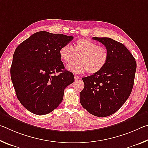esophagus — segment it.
Segmentation results:
<instances>
[{"mask_svg":"<svg viewBox=\"0 0 148 148\" xmlns=\"http://www.w3.org/2000/svg\"><path fill=\"white\" fill-rule=\"evenodd\" d=\"M74 79L75 80H78L80 79V77L79 76H77V75H74Z\"/></svg>","mask_w":148,"mask_h":148,"instance_id":"1","label":"esophagus"}]
</instances>
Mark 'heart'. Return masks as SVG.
Segmentation results:
<instances>
[{"mask_svg":"<svg viewBox=\"0 0 148 148\" xmlns=\"http://www.w3.org/2000/svg\"><path fill=\"white\" fill-rule=\"evenodd\" d=\"M59 56L64 63H70L74 58V53L80 54L79 61L68 65V71L74 73H84L87 71L93 74L101 71L106 64L109 58V52L106 47L99 46L90 40L82 38L77 40L75 47L67 44L59 49Z\"/></svg>","mask_w":148,"mask_h":148,"instance_id":"obj_1","label":"heart"}]
</instances>
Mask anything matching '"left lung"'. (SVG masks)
Here are the masks:
<instances>
[{
  "label": "left lung",
  "mask_w": 148,
  "mask_h": 148,
  "mask_svg": "<svg viewBox=\"0 0 148 148\" xmlns=\"http://www.w3.org/2000/svg\"><path fill=\"white\" fill-rule=\"evenodd\" d=\"M109 52L101 71L83 77L80 103L93 116L104 117L116 112L129 98L134 85L136 62L123 44L110 38L93 37Z\"/></svg>",
  "instance_id": "left-lung-1"
}]
</instances>
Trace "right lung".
<instances>
[{
	"instance_id": "add662e5",
	"label": "right lung",
	"mask_w": 148,
	"mask_h": 148,
	"mask_svg": "<svg viewBox=\"0 0 148 148\" xmlns=\"http://www.w3.org/2000/svg\"><path fill=\"white\" fill-rule=\"evenodd\" d=\"M72 39V36L40 31L15 50L11 79L17 99L29 112L50 113L61 104L64 89L74 82L73 74L63 71L59 53Z\"/></svg>"
}]
</instances>
